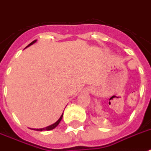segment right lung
I'll return each instance as SVG.
<instances>
[{"mask_svg":"<svg viewBox=\"0 0 151 151\" xmlns=\"http://www.w3.org/2000/svg\"><path fill=\"white\" fill-rule=\"evenodd\" d=\"M36 41H37V40H35V41H32L31 43L29 44V45H28V46H27V47H29V46H30V45H33V44H34V43H35V42H36ZM62 117H63V114L61 115V117H59V119L58 120V121H57V122H55V123H54V124H51V125H49V126H48V127H46V128H45V129H36V130H37V131H44V130L48 131V130H52V129H55V127H56L57 125H58V124H59V122H60V121H61V120H62Z\"/></svg>","mask_w":151,"mask_h":151,"instance_id":"obj_1","label":"right lung"}]
</instances>
